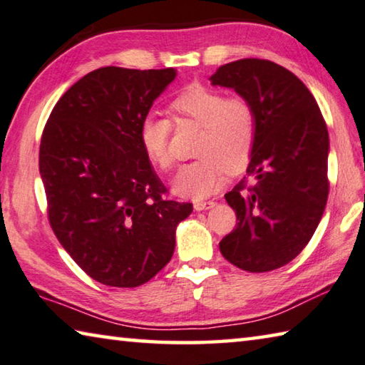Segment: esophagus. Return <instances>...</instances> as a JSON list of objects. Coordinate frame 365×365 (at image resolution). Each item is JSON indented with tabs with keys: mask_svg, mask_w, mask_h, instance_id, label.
<instances>
[{
	"mask_svg": "<svg viewBox=\"0 0 365 365\" xmlns=\"http://www.w3.org/2000/svg\"><path fill=\"white\" fill-rule=\"evenodd\" d=\"M217 205V202H213V200H207V202H195L194 204V208L197 212H200V210H207V208H212V207H215Z\"/></svg>",
	"mask_w": 365,
	"mask_h": 365,
	"instance_id": "1",
	"label": "esophagus"
}]
</instances>
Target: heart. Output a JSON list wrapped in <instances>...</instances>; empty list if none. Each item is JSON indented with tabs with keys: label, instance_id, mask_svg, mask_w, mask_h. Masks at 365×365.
<instances>
[{
	"label": "heart",
	"instance_id": "heart-1",
	"mask_svg": "<svg viewBox=\"0 0 365 365\" xmlns=\"http://www.w3.org/2000/svg\"><path fill=\"white\" fill-rule=\"evenodd\" d=\"M170 113L176 126L190 123L200 128L194 147L199 158L182 166L173 182L178 195L204 199L223 186L226 173L246 170L257 137L255 110L247 98L225 97L217 88L192 86L171 101ZM139 142L152 166L161 173L173 168L170 119L143 118Z\"/></svg>",
	"mask_w": 365,
	"mask_h": 365
}]
</instances>
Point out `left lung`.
Returning a JSON list of instances; mask_svg holds the SVG:
<instances>
[{"label":"left lung","mask_w":365,"mask_h":365,"mask_svg":"<svg viewBox=\"0 0 365 365\" xmlns=\"http://www.w3.org/2000/svg\"><path fill=\"white\" fill-rule=\"evenodd\" d=\"M210 81L247 98L257 118L247 176L225 194L237 223L220 250L241 270H277L307 246L325 210L330 186L325 119L299 77L268 59L220 66Z\"/></svg>","instance_id":"8db88e82"}]
</instances>
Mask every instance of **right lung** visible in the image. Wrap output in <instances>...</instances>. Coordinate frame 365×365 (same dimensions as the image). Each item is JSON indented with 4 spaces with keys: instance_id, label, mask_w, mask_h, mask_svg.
<instances>
[{
    "instance_id": "obj_1",
    "label": "right lung",
    "mask_w": 365,
    "mask_h": 365,
    "mask_svg": "<svg viewBox=\"0 0 365 365\" xmlns=\"http://www.w3.org/2000/svg\"><path fill=\"white\" fill-rule=\"evenodd\" d=\"M176 69H95L53 108L40 175L53 232L95 282L135 288L171 260L175 231L192 204L165 199L139 128Z\"/></svg>"
}]
</instances>
